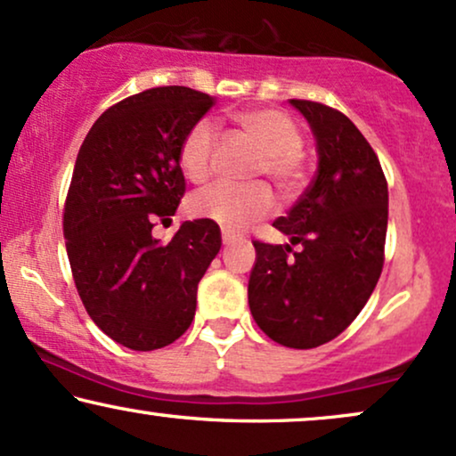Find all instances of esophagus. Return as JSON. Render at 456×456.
Wrapping results in <instances>:
<instances>
[{"label":"esophagus","instance_id":"obj_1","mask_svg":"<svg viewBox=\"0 0 456 456\" xmlns=\"http://www.w3.org/2000/svg\"><path fill=\"white\" fill-rule=\"evenodd\" d=\"M233 242H235V235H232L229 232H223V244L232 246Z\"/></svg>","mask_w":456,"mask_h":456}]
</instances>
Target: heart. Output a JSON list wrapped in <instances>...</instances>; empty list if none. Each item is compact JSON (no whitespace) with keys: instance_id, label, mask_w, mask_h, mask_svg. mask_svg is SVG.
Returning a JSON list of instances; mask_svg holds the SVG:
<instances>
[{"instance_id":"b5f03b06","label":"heart","mask_w":456,"mask_h":456,"mask_svg":"<svg viewBox=\"0 0 456 456\" xmlns=\"http://www.w3.org/2000/svg\"><path fill=\"white\" fill-rule=\"evenodd\" d=\"M248 138L261 148L256 172L267 174L282 193H295L305 178L304 135L299 125L281 110H246L235 117ZM216 152V127L212 120L201 118L186 131L180 142L178 161L184 175L193 183L210 178ZM276 208L272 191L265 184L216 183L197 191L189 200L193 216L218 223L227 232H240L248 224L270 216Z\"/></svg>"}]
</instances>
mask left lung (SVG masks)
<instances>
[{"label": "left lung", "instance_id": "8db88e82", "mask_svg": "<svg viewBox=\"0 0 456 456\" xmlns=\"http://www.w3.org/2000/svg\"><path fill=\"white\" fill-rule=\"evenodd\" d=\"M316 142L314 183L273 227L289 244L252 242L248 305L287 348H316L354 321L385 263L388 186L376 152L338 110L290 100ZM299 245L297 253L292 246Z\"/></svg>", "mask_w": 456, "mask_h": 456}]
</instances>
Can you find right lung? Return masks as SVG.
Segmentation results:
<instances>
[{
  "label": "right lung",
  "mask_w": 456,
  "mask_h": 456,
  "mask_svg": "<svg viewBox=\"0 0 456 456\" xmlns=\"http://www.w3.org/2000/svg\"><path fill=\"white\" fill-rule=\"evenodd\" d=\"M214 97L159 86L95 120L71 175L63 238L76 289L97 327L131 350H157L191 327L197 284L221 250L214 221H186L169 242L152 235L184 195L178 151Z\"/></svg>",
  "instance_id": "add662e5"
}]
</instances>
